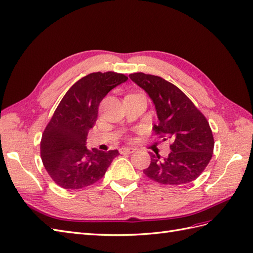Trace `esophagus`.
I'll return each instance as SVG.
<instances>
[{"mask_svg": "<svg viewBox=\"0 0 253 253\" xmlns=\"http://www.w3.org/2000/svg\"><path fill=\"white\" fill-rule=\"evenodd\" d=\"M135 151V148L133 147H121L120 152L121 154H131Z\"/></svg>", "mask_w": 253, "mask_h": 253, "instance_id": "esophagus-1", "label": "esophagus"}]
</instances>
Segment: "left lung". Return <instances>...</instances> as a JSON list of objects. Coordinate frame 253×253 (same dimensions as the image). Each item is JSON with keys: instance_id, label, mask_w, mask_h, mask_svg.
Here are the masks:
<instances>
[{"instance_id": "obj_1", "label": "left lung", "mask_w": 253, "mask_h": 253, "mask_svg": "<svg viewBox=\"0 0 253 253\" xmlns=\"http://www.w3.org/2000/svg\"><path fill=\"white\" fill-rule=\"evenodd\" d=\"M129 78L153 100L159 123L153 130L171 140V153L161 159L151 154L145 175L163 185H183L201 175L211 159L213 137L205 116L177 86L163 78L134 73Z\"/></svg>"}]
</instances>
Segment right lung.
I'll use <instances>...</instances> for the list:
<instances>
[{
	"label": "right lung",
	"mask_w": 253,
	"mask_h": 253,
	"mask_svg": "<svg viewBox=\"0 0 253 253\" xmlns=\"http://www.w3.org/2000/svg\"><path fill=\"white\" fill-rule=\"evenodd\" d=\"M123 74L93 73L77 81L64 95L44 128L41 156L44 169L64 189H80L98 182L119 152L87 150L86 137L110 90L127 81Z\"/></svg>",
	"instance_id": "obj_1"
}]
</instances>
